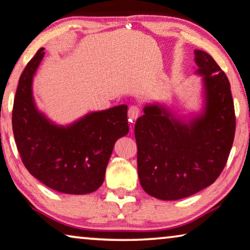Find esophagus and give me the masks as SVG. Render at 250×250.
I'll return each mask as SVG.
<instances>
[{
    "label": "esophagus",
    "mask_w": 250,
    "mask_h": 250,
    "mask_svg": "<svg viewBox=\"0 0 250 250\" xmlns=\"http://www.w3.org/2000/svg\"><path fill=\"white\" fill-rule=\"evenodd\" d=\"M140 113H142V110H140L139 106H137V105H132V106H130L128 110V118L130 122L135 121L136 119L139 117Z\"/></svg>",
    "instance_id": "34e87169"
}]
</instances>
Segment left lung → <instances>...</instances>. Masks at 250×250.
Returning a JSON list of instances; mask_svg holds the SVG:
<instances>
[{
    "label": "left lung",
    "mask_w": 250,
    "mask_h": 250,
    "mask_svg": "<svg viewBox=\"0 0 250 250\" xmlns=\"http://www.w3.org/2000/svg\"><path fill=\"white\" fill-rule=\"evenodd\" d=\"M195 56L205 85L204 113L185 124L161 105H147L135 125L140 185L159 199H181L212 185L233 144L229 79L208 53L196 50Z\"/></svg>",
    "instance_id": "1"
}]
</instances>
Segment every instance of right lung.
I'll use <instances>...</instances> for the list:
<instances>
[{
    "instance_id": "right-lung-1",
    "label": "right lung",
    "mask_w": 250,
    "mask_h": 250,
    "mask_svg": "<svg viewBox=\"0 0 250 250\" xmlns=\"http://www.w3.org/2000/svg\"><path fill=\"white\" fill-rule=\"evenodd\" d=\"M40 48L21 73L13 102L12 130L29 173L59 192L83 195L103 184L117 140L129 131L126 105L94 112L69 126H58L37 111L31 83L44 56Z\"/></svg>"
}]
</instances>
